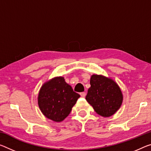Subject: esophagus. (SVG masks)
I'll return each instance as SVG.
<instances>
[{
  "label": "esophagus",
  "instance_id": "1",
  "mask_svg": "<svg viewBox=\"0 0 151 151\" xmlns=\"http://www.w3.org/2000/svg\"><path fill=\"white\" fill-rule=\"evenodd\" d=\"M80 95H81V96L82 97H85L86 96V93H85V92H82V93H80Z\"/></svg>",
  "mask_w": 151,
  "mask_h": 151
}]
</instances>
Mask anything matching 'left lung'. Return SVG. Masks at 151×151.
Here are the masks:
<instances>
[{"label":"left lung","mask_w":151,"mask_h":151,"mask_svg":"<svg viewBox=\"0 0 151 151\" xmlns=\"http://www.w3.org/2000/svg\"><path fill=\"white\" fill-rule=\"evenodd\" d=\"M85 99L97 114L103 117L114 115L120 107L123 95L118 84L111 78L93 75Z\"/></svg>","instance_id":"left-lung-1"}]
</instances>
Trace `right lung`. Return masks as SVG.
<instances>
[{
    "label": "right lung",
    "instance_id": "1",
    "mask_svg": "<svg viewBox=\"0 0 151 151\" xmlns=\"http://www.w3.org/2000/svg\"><path fill=\"white\" fill-rule=\"evenodd\" d=\"M80 97L63 76L45 82L38 95V106L47 118L56 122L63 121L70 113L72 107Z\"/></svg>",
    "mask_w": 151,
    "mask_h": 151
}]
</instances>
